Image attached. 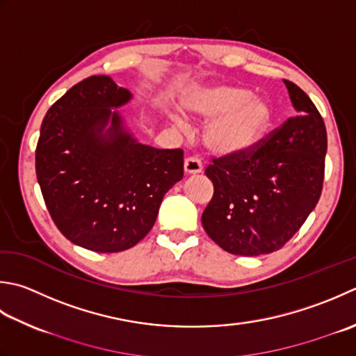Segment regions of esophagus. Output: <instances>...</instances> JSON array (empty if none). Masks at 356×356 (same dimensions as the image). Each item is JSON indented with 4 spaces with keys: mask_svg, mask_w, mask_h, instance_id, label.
I'll return each instance as SVG.
<instances>
[{
    "mask_svg": "<svg viewBox=\"0 0 356 356\" xmlns=\"http://www.w3.org/2000/svg\"><path fill=\"white\" fill-rule=\"evenodd\" d=\"M184 170L188 176H191V174H200L202 170H204V166H202L200 160L197 157H188L185 159Z\"/></svg>",
    "mask_w": 356,
    "mask_h": 356,
    "instance_id": "obj_1",
    "label": "esophagus"
}]
</instances>
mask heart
<instances>
[{"instance_id": "1", "label": "heart", "mask_w": 356, "mask_h": 356, "mask_svg": "<svg viewBox=\"0 0 356 356\" xmlns=\"http://www.w3.org/2000/svg\"><path fill=\"white\" fill-rule=\"evenodd\" d=\"M182 106L188 114L207 120L204 143L213 154L241 157L254 151L273 123V108L264 95L234 85L194 86L185 94ZM182 124V118L172 115Z\"/></svg>"}]
</instances>
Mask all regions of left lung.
I'll list each match as a JSON object with an SVG mask.
<instances>
[{
  "label": "left lung",
  "mask_w": 356,
  "mask_h": 356,
  "mask_svg": "<svg viewBox=\"0 0 356 356\" xmlns=\"http://www.w3.org/2000/svg\"><path fill=\"white\" fill-rule=\"evenodd\" d=\"M296 115L241 157L214 160L207 177L214 185L202 214L207 234L239 256L277 252L315 210L321 196L327 132L309 95L284 80Z\"/></svg>",
  "instance_id": "obj_1"
}]
</instances>
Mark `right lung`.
<instances>
[{
    "mask_svg": "<svg viewBox=\"0 0 356 356\" xmlns=\"http://www.w3.org/2000/svg\"><path fill=\"white\" fill-rule=\"evenodd\" d=\"M128 89L92 75L55 102L41 124L37 179L55 225L97 253L134 247L154 227L162 199L184 177V151L137 140L120 108Z\"/></svg>",
    "mask_w": 356,
    "mask_h": 356,
    "instance_id": "right-lung-1",
    "label": "right lung"
}]
</instances>
